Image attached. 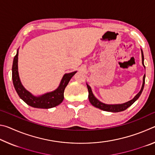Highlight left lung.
<instances>
[{
    "label": "left lung",
    "instance_id": "obj_1",
    "mask_svg": "<svg viewBox=\"0 0 155 155\" xmlns=\"http://www.w3.org/2000/svg\"><path fill=\"white\" fill-rule=\"evenodd\" d=\"M141 57H142V64L144 66L143 64V52L141 51ZM145 68V66H144ZM145 74L143 76V84H142V87H141V89L140 92H139L137 95H136L134 98L131 100V101L127 102V103H125L124 104H104L103 103H101V101H99L98 99H97L95 96H94V94L91 91V87H90V85H88L87 84V87L88 89V92H89V95H88V98H89V101H90V103L92 104L93 106H94L96 108H98L101 110H103V111H109V112H120V111H124V110L128 108L130 106L132 105V104L135 103V102L137 101V100L139 98V97L140 96L141 92L143 90V87H144V83H145Z\"/></svg>",
    "mask_w": 155,
    "mask_h": 155
}]
</instances>
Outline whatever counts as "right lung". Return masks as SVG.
Returning a JSON list of instances; mask_svg holds the SVG:
<instances>
[{
	"label": "right lung",
	"instance_id": "right-lung-1",
	"mask_svg": "<svg viewBox=\"0 0 155 155\" xmlns=\"http://www.w3.org/2000/svg\"><path fill=\"white\" fill-rule=\"evenodd\" d=\"M18 51L14 57L12 65V79L15 90L20 98L23 100L28 105L35 108L50 109L62 103L64 98V90L71 78L77 72L65 74L61 81L58 88L53 91L44 94L42 96L36 97L33 96L29 91L26 90L20 82L18 70Z\"/></svg>",
	"mask_w": 155,
	"mask_h": 155
}]
</instances>
